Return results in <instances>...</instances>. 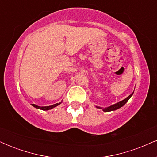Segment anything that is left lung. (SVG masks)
I'll list each match as a JSON object with an SVG mask.
<instances>
[{"mask_svg":"<svg viewBox=\"0 0 157 157\" xmlns=\"http://www.w3.org/2000/svg\"><path fill=\"white\" fill-rule=\"evenodd\" d=\"M133 94H134V92L131 94L129 95V96L128 97H126L125 99H124L123 100H122V101H120V102H117V103L113 104V105H111V106H109V107H107V108H102V107H99V106H96V107L97 108V109H102V111H105V112H109V111H115V110L119 109H120V108L122 107V106L125 105L126 102L128 101V100L131 98V96H132Z\"/></svg>","mask_w":157,"mask_h":157,"instance_id":"obj_1","label":"left lung"}]
</instances>
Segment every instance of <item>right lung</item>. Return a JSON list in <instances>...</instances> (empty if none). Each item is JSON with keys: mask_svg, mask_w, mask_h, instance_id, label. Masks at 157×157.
Masks as SVG:
<instances>
[{"mask_svg": "<svg viewBox=\"0 0 157 157\" xmlns=\"http://www.w3.org/2000/svg\"><path fill=\"white\" fill-rule=\"evenodd\" d=\"M61 102H59V103H56V104H54V105H49V106H38L37 105H35V104H32V106H34V107L36 108V109H41L43 110V111H48V110H50V109H52L53 108H55L56 106L59 105Z\"/></svg>", "mask_w": 157, "mask_h": 157, "instance_id": "1", "label": "right lung"}]
</instances>
